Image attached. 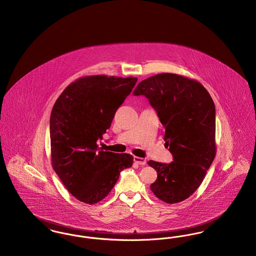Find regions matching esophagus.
Returning a JSON list of instances; mask_svg holds the SVG:
<instances>
[{
  "label": "esophagus",
  "mask_w": 256,
  "mask_h": 256,
  "mask_svg": "<svg viewBox=\"0 0 256 256\" xmlns=\"http://www.w3.org/2000/svg\"><path fill=\"white\" fill-rule=\"evenodd\" d=\"M134 162H135L136 164H138V165H141V166L145 165V164L146 163V159L142 158H138V156H134Z\"/></svg>",
  "instance_id": "obj_1"
}]
</instances>
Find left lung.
I'll list each match as a JSON object with an SVG mask.
<instances>
[{"mask_svg":"<svg viewBox=\"0 0 256 256\" xmlns=\"http://www.w3.org/2000/svg\"><path fill=\"white\" fill-rule=\"evenodd\" d=\"M134 95L145 96L158 112L174 158L169 164L148 162L158 172L150 190L167 204L182 202L200 187L216 156L214 102L202 84L176 74L144 80Z\"/></svg>","mask_w":256,"mask_h":256,"instance_id":"left-lung-1","label":"left lung"}]
</instances>
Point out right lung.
<instances>
[{
	"label": "right lung",
	"instance_id": "obj_1",
	"mask_svg": "<svg viewBox=\"0 0 256 256\" xmlns=\"http://www.w3.org/2000/svg\"><path fill=\"white\" fill-rule=\"evenodd\" d=\"M137 78L84 76L67 86L50 119L52 164L66 189L87 204L110 194L121 170L132 166L130 154L104 152L98 146Z\"/></svg>",
	"mask_w": 256,
	"mask_h": 256
}]
</instances>
